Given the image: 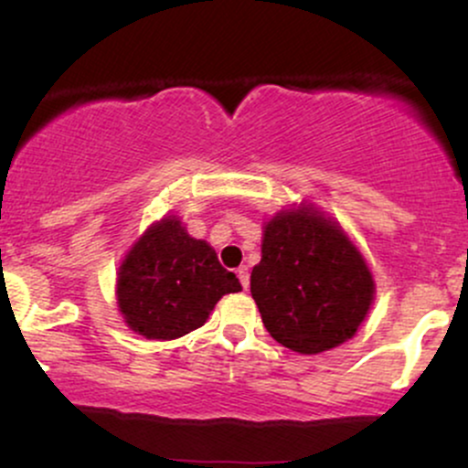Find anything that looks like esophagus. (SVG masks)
Returning <instances> with one entry per match:
<instances>
[{
  "instance_id": "obj_1",
  "label": "esophagus",
  "mask_w": 468,
  "mask_h": 468,
  "mask_svg": "<svg viewBox=\"0 0 468 468\" xmlns=\"http://www.w3.org/2000/svg\"><path fill=\"white\" fill-rule=\"evenodd\" d=\"M238 277H239V283L244 288H249V283H250V272H249V268L246 266H239L238 268Z\"/></svg>"
}]
</instances>
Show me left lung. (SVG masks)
Here are the masks:
<instances>
[{
  "mask_svg": "<svg viewBox=\"0 0 468 468\" xmlns=\"http://www.w3.org/2000/svg\"><path fill=\"white\" fill-rule=\"evenodd\" d=\"M250 294L277 343L319 354L354 336L372 305L374 282L336 224L316 213L286 211L266 224Z\"/></svg>",
  "mask_w": 468,
  "mask_h": 468,
  "instance_id": "1",
  "label": "left lung"
}]
</instances>
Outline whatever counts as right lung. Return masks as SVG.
<instances>
[{"label":"right lung","mask_w":468,"mask_h":468,"mask_svg":"<svg viewBox=\"0 0 468 468\" xmlns=\"http://www.w3.org/2000/svg\"><path fill=\"white\" fill-rule=\"evenodd\" d=\"M239 290V279L219 264L216 250L169 216L133 244L116 292L133 332L171 341L204 325L222 294Z\"/></svg>","instance_id":"right-lung-1"}]
</instances>
